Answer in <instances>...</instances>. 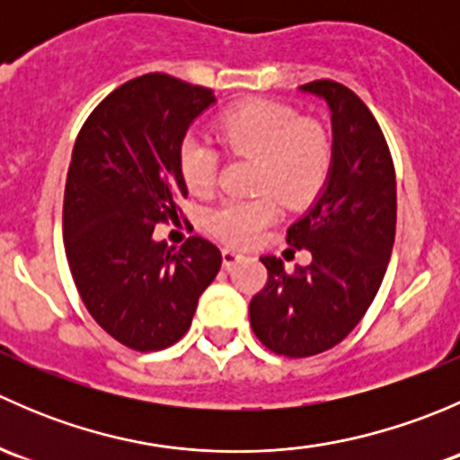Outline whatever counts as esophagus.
<instances>
[{"label":"esophagus","mask_w":460,"mask_h":460,"mask_svg":"<svg viewBox=\"0 0 460 460\" xmlns=\"http://www.w3.org/2000/svg\"><path fill=\"white\" fill-rule=\"evenodd\" d=\"M244 256L240 252H235V249H222V264H225L226 269L234 267L235 262H240Z\"/></svg>","instance_id":"esophagus-1"}]
</instances>
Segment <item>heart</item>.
I'll return each instance as SVG.
<instances>
[{
	"mask_svg": "<svg viewBox=\"0 0 460 460\" xmlns=\"http://www.w3.org/2000/svg\"><path fill=\"white\" fill-rule=\"evenodd\" d=\"M217 137L234 155L256 157L252 189L260 196L226 200L208 216V229L231 244H252L278 216V195L289 207H305L318 196L332 169V140L316 119L300 118L291 106L249 100L217 119ZM180 175L196 196L213 189L217 153L187 137L178 153ZM276 192L275 197L272 193Z\"/></svg>",
	"mask_w": 460,
	"mask_h": 460,
	"instance_id": "heart-1",
	"label": "heart"
}]
</instances>
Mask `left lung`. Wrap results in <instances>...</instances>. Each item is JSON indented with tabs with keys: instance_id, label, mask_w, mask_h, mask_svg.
I'll return each instance as SVG.
<instances>
[{
	"instance_id": "1",
	"label": "left lung",
	"mask_w": 460,
	"mask_h": 460,
	"mask_svg": "<svg viewBox=\"0 0 460 460\" xmlns=\"http://www.w3.org/2000/svg\"><path fill=\"white\" fill-rule=\"evenodd\" d=\"M300 91L327 102L333 133L327 182L287 229V243L312 252V264L287 273L282 260L260 258L269 278L249 303L258 341L287 358L316 356L347 338L378 294L396 235V173L372 111L332 80Z\"/></svg>"
}]
</instances>
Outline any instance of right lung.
<instances>
[{"mask_svg":"<svg viewBox=\"0 0 460 460\" xmlns=\"http://www.w3.org/2000/svg\"><path fill=\"white\" fill-rule=\"evenodd\" d=\"M211 88L164 73L128 80L95 106L77 136L64 191V247L88 314L136 351L187 333L222 253L200 235L180 249L153 240L187 198L178 153Z\"/></svg>","mask_w":460,"mask_h":460,"instance_id":"add662e5","label":"right lung"}]
</instances>
